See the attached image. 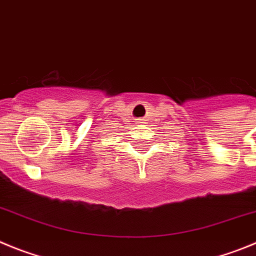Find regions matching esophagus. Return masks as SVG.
<instances>
[{"instance_id": "34e87169", "label": "esophagus", "mask_w": 256, "mask_h": 256, "mask_svg": "<svg viewBox=\"0 0 256 256\" xmlns=\"http://www.w3.org/2000/svg\"><path fill=\"white\" fill-rule=\"evenodd\" d=\"M139 122H140V121H139Z\"/></svg>"}]
</instances>
